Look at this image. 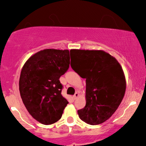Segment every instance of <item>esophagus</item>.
Listing matches in <instances>:
<instances>
[{"mask_svg": "<svg viewBox=\"0 0 146 146\" xmlns=\"http://www.w3.org/2000/svg\"><path fill=\"white\" fill-rule=\"evenodd\" d=\"M79 97V93H75V95H73V98H74V100H76L77 98H78Z\"/></svg>", "mask_w": 146, "mask_h": 146, "instance_id": "1", "label": "esophagus"}]
</instances>
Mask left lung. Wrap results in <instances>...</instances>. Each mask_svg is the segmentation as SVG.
<instances>
[{
  "mask_svg": "<svg viewBox=\"0 0 146 146\" xmlns=\"http://www.w3.org/2000/svg\"><path fill=\"white\" fill-rule=\"evenodd\" d=\"M71 68L86 79V106L78 110L90 125L104 123L116 111L124 97L126 82L118 61L102 50L71 49Z\"/></svg>",
  "mask_w": 146,
  "mask_h": 146,
  "instance_id": "obj_1",
  "label": "left lung"
}]
</instances>
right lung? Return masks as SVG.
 Listing matches in <instances>:
<instances>
[{
  "label": "right lung",
  "mask_w": 146,
  "mask_h": 146,
  "mask_svg": "<svg viewBox=\"0 0 146 146\" xmlns=\"http://www.w3.org/2000/svg\"><path fill=\"white\" fill-rule=\"evenodd\" d=\"M69 64L68 50L47 48L31 56L22 68V100L30 115L42 124L58 121L68 104L61 94L62 85L59 79Z\"/></svg>",
  "instance_id": "right-lung-1"
}]
</instances>
